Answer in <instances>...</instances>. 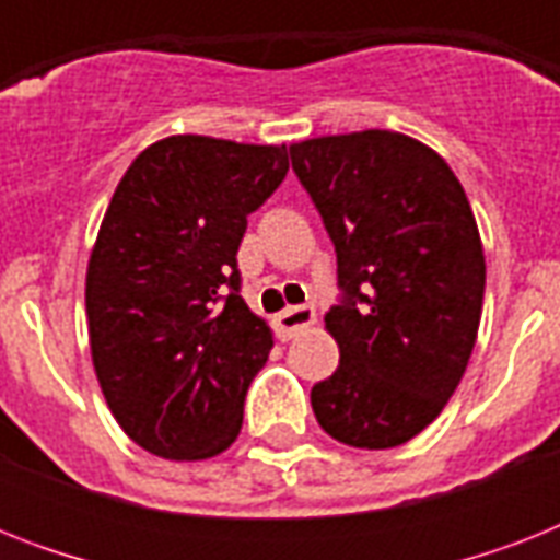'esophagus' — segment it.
<instances>
[{
    "label": "esophagus",
    "instance_id": "obj_1",
    "mask_svg": "<svg viewBox=\"0 0 560 560\" xmlns=\"http://www.w3.org/2000/svg\"><path fill=\"white\" fill-rule=\"evenodd\" d=\"M316 323V311L314 305H293L284 307L279 316H276V331H279L281 340H290L296 337L299 331H305L307 325Z\"/></svg>",
    "mask_w": 560,
    "mask_h": 560
}]
</instances>
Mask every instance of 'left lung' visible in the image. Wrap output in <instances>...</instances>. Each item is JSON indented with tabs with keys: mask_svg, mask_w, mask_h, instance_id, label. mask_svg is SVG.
I'll list each match as a JSON object with an SVG mask.
<instances>
[{
	"mask_svg": "<svg viewBox=\"0 0 560 560\" xmlns=\"http://www.w3.org/2000/svg\"><path fill=\"white\" fill-rule=\"evenodd\" d=\"M337 253L340 302L325 328L340 366L311 389L325 433L398 447L433 424L477 342L486 255L451 165L404 133L363 130L290 144Z\"/></svg>",
	"mask_w": 560,
	"mask_h": 560,
	"instance_id": "left-lung-1",
	"label": "left lung"
}]
</instances>
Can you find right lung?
Wrapping results in <instances>:
<instances>
[{
  "label": "right lung",
  "instance_id": "right-lung-1",
  "mask_svg": "<svg viewBox=\"0 0 560 560\" xmlns=\"http://www.w3.org/2000/svg\"><path fill=\"white\" fill-rule=\"evenodd\" d=\"M288 168L284 144L171 136L109 200L86 270L92 363L121 430L162 459L241 433L272 334L241 296L237 246Z\"/></svg>",
  "mask_w": 560,
  "mask_h": 560
}]
</instances>
